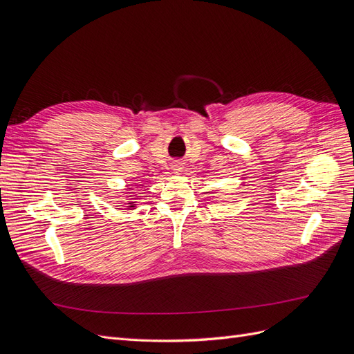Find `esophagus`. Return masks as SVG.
<instances>
[{"label": "esophagus", "mask_w": 354, "mask_h": 354, "mask_svg": "<svg viewBox=\"0 0 354 354\" xmlns=\"http://www.w3.org/2000/svg\"><path fill=\"white\" fill-rule=\"evenodd\" d=\"M173 169H174V173H181V171H183V165H181L180 162H176L174 165H173Z\"/></svg>", "instance_id": "esophagus-1"}]
</instances>
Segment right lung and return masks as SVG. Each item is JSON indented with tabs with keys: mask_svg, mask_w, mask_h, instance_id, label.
<instances>
[{
	"mask_svg": "<svg viewBox=\"0 0 354 354\" xmlns=\"http://www.w3.org/2000/svg\"><path fill=\"white\" fill-rule=\"evenodd\" d=\"M134 207H136V202L128 201V208L127 209H134Z\"/></svg>",
	"mask_w": 354,
	"mask_h": 354,
	"instance_id": "right-lung-1",
	"label": "right lung"
}]
</instances>
